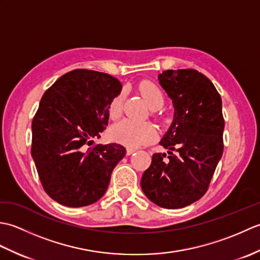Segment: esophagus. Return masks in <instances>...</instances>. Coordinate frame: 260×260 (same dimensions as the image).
<instances>
[{"mask_svg": "<svg viewBox=\"0 0 260 260\" xmlns=\"http://www.w3.org/2000/svg\"><path fill=\"white\" fill-rule=\"evenodd\" d=\"M136 150L135 148H132V147H127V150H126V154L127 155H131V154H133L134 152H135Z\"/></svg>", "mask_w": 260, "mask_h": 260, "instance_id": "1", "label": "esophagus"}]
</instances>
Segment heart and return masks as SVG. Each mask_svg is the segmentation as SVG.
I'll use <instances>...</instances> for the list:
<instances>
[{"mask_svg": "<svg viewBox=\"0 0 260 260\" xmlns=\"http://www.w3.org/2000/svg\"><path fill=\"white\" fill-rule=\"evenodd\" d=\"M139 89L146 103L153 109H157L164 103V93L161 88L150 80L140 82ZM124 92L119 91L108 104V114L112 119L118 118L123 110ZM112 139L120 144L137 147L150 144L157 139V132L148 123H141L132 119H123L115 124L110 129Z\"/></svg>", "mask_w": 260, "mask_h": 260, "instance_id": "heart-1", "label": "heart"}]
</instances>
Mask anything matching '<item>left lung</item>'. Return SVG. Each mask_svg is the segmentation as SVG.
Wrapping results in <instances>:
<instances>
[{
    "mask_svg": "<svg viewBox=\"0 0 260 260\" xmlns=\"http://www.w3.org/2000/svg\"><path fill=\"white\" fill-rule=\"evenodd\" d=\"M158 82L174 107L172 124L159 142L170 155L153 154L141 186L156 206L180 209L204 196L222 156V102L211 80L194 69L165 70Z\"/></svg>",
    "mask_w": 260,
    "mask_h": 260,
    "instance_id": "8db88e82",
    "label": "left lung"
}]
</instances>
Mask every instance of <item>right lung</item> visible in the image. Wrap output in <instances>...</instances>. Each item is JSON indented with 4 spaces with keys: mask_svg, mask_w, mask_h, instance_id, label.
<instances>
[{
    "mask_svg": "<svg viewBox=\"0 0 260 260\" xmlns=\"http://www.w3.org/2000/svg\"><path fill=\"white\" fill-rule=\"evenodd\" d=\"M121 90L113 76L76 69L43 93L32 120L31 155L43 189L62 206L95 203L125 156L116 143L92 145L108 125V104Z\"/></svg>",
    "mask_w": 260,
    "mask_h": 260,
    "instance_id": "1",
    "label": "right lung"
}]
</instances>
